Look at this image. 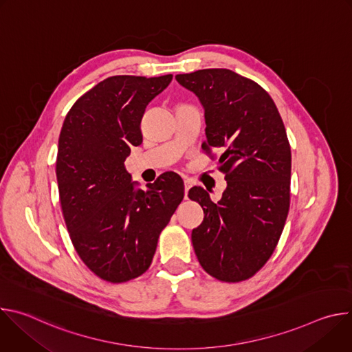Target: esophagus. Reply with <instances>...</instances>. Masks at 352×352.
Instances as JSON below:
<instances>
[{"instance_id": "1", "label": "esophagus", "mask_w": 352, "mask_h": 352, "mask_svg": "<svg viewBox=\"0 0 352 352\" xmlns=\"http://www.w3.org/2000/svg\"><path fill=\"white\" fill-rule=\"evenodd\" d=\"M184 186H185V197L188 196V190L192 188V182L189 179H185L184 181Z\"/></svg>"}]
</instances>
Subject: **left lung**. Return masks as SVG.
<instances>
[{
    "label": "left lung",
    "mask_w": 352,
    "mask_h": 352,
    "mask_svg": "<svg viewBox=\"0 0 352 352\" xmlns=\"http://www.w3.org/2000/svg\"><path fill=\"white\" fill-rule=\"evenodd\" d=\"M175 79L205 109L204 150H224L219 170L227 188L219 202L200 186L188 193L205 213L192 230L195 254L220 281L248 280L274 252L289 209L291 147L283 120L262 86L230 69H199Z\"/></svg>",
    "instance_id": "left-lung-1"
}]
</instances>
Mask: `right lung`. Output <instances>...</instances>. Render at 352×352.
Segmentation results:
<instances>
[{"label":"right lung","mask_w":352,"mask_h":352,"mask_svg":"<svg viewBox=\"0 0 352 352\" xmlns=\"http://www.w3.org/2000/svg\"><path fill=\"white\" fill-rule=\"evenodd\" d=\"M173 75H117L97 83L68 111L56 174L64 220L82 262L100 278L125 283L143 274L162 230L184 197L175 173L135 190L124 162L142 143L146 106Z\"/></svg>","instance_id":"add662e5"}]
</instances>
